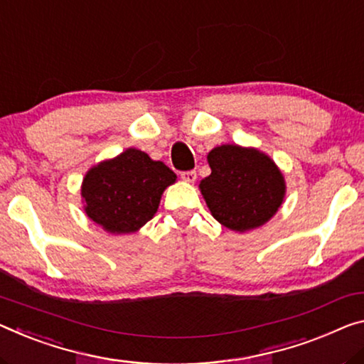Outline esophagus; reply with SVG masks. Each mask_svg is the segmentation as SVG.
Here are the masks:
<instances>
[{"instance_id": "1", "label": "esophagus", "mask_w": 364, "mask_h": 364, "mask_svg": "<svg viewBox=\"0 0 364 364\" xmlns=\"http://www.w3.org/2000/svg\"><path fill=\"white\" fill-rule=\"evenodd\" d=\"M181 177H182V181H186V182H188V183H193L195 181H197V172H195V171L182 172Z\"/></svg>"}]
</instances>
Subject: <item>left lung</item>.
I'll return each instance as SVG.
<instances>
[{
	"mask_svg": "<svg viewBox=\"0 0 364 364\" xmlns=\"http://www.w3.org/2000/svg\"><path fill=\"white\" fill-rule=\"evenodd\" d=\"M206 159L211 174L198 188L218 223L234 232H247L277 215L287 182L270 156L228 143L211 149Z\"/></svg>",
	"mask_w": 364,
	"mask_h": 364,
	"instance_id": "left-lung-1",
	"label": "left lung"
}]
</instances>
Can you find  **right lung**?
<instances>
[{
  "instance_id": "obj_1",
  "label": "right lung",
  "mask_w": 364,
  "mask_h": 364,
  "mask_svg": "<svg viewBox=\"0 0 364 364\" xmlns=\"http://www.w3.org/2000/svg\"><path fill=\"white\" fill-rule=\"evenodd\" d=\"M177 176L163 161H153L141 149L128 148L100 161L81 183L85 213L110 234H132L156 215L164 190Z\"/></svg>"
}]
</instances>
